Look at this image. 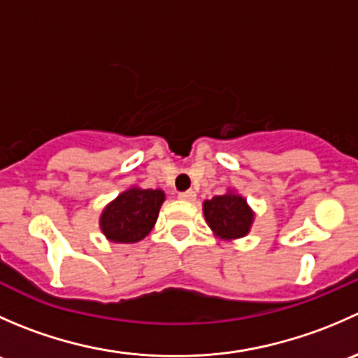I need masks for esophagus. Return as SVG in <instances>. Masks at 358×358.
I'll use <instances>...</instances> for the list:
<instances>
[{
	"label": "esophagus",
	"instance_id": "1",
	"mask_svg": "<svg viewBox=\"0 0 358 358\" xmlns=\"http://www.w3.org/2000/svg\"><path fill=\"white\" fill-rule=\"evenodd\" d=\"M178 199L187 201V202H192V201H196V192H194V190H187V192H180V194H178Z\"/></svg>",
	"mask_w": 358,
	"mask_h": 358
}]
</instances>
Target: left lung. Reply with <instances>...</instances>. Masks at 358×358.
Wrapping results in <instances>:
<instances>
[{
  "label": "left lung",
  "instance_id": "left-lung-1",
  "mask_svg": "<svg viewBox=\"0 0 358 358\" xmlns=\"http://www.w3.org/2000/svg\"><path fill=\"white\" fill-rule=\"evenodd\" d=\"M202 213L208 227L218 239L236 241L251 232L256 213L248 204L246 197L234 189H227L222 196L202 202Z\"/></svg>",
  "mask_w": 358,
  "mask_h": 358
}]
</instances>
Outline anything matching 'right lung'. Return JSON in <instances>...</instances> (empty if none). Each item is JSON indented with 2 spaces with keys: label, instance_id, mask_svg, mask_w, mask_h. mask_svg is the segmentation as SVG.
<instances>
[{
  "label": "right lung",
  "instance_id": "1",
  "mask_svg": "<svg viewBox=\"0 0 358 358\" xmlns=\"http://www.w3.org/2000/svg\"><path fill=\"white\" fill-rule=\"evenodd\" d=\"M164 190L129 187L102 209L99 225L107 241L117 244H135L145 239L154 229Z\"/></svg>",
  "mask_w": 358,
  "mask_h": 358
}]
</instances>
